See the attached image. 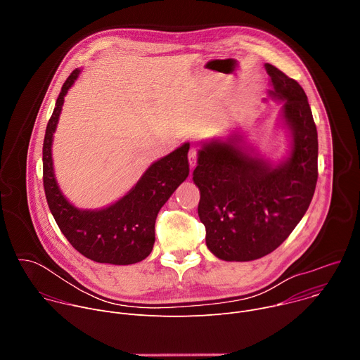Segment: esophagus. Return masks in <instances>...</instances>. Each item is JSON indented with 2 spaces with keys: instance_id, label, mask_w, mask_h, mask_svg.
I'll return each instance as SVG.
<instances>
[{
  "instance_id": "34e87169",
  "label": "esophagus",
  "mask_w": 360,
  "mask_h": 360,
  "mask_svg": "<svg viewBox=\"0 0 360 360\" xmlns=\"http://www.w3.org/2000/svg\"><path fill=\"white\" fill-rule=\"evenodd\" d=\"M188 161H189V167L193 168L196 165V161H198V148L196 146H192L189 149V153H188Z\"/></svg>"
}]
</instances>
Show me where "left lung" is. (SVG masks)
Returning a JSON list of instances; mask_svg holds the SVG:
<instances>
[{
  "label": "left lung",
  "mask_w": 360,
  "mask_h": 360,
  "mask_svg": "<svg viewBox=\"0 0 360 360\" xmlns=\"http://www.w3.org/2000/svg\"><path fill=\"white\" fill-rule=\"evenodd\" d=\"M269 96L281 101L278 125L289 149L272 162L246 145L239 131L203 142L192 179L198 215L217 258L248 262L274 252L300 222L318 181V131L303 88L271 64Z\"/></svg>",
  "instance_id": "left-lung-1"
}]
</instances>
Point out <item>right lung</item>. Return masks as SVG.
I'll list each match as a JSON object with an SVG mask.
<instances>
[{
	"label": "right lung",
	"mask_w": 360,
	"mask_h": 360,
	"mask_svg": "<svg viewBox=\"0 0 360 360\" xmlns=\"http://www.w3.org/2000/svg\"><path fill=\"white\" fill-rule=\"evenodd\" d=\"M79 74V68L74 70L64 82L45 131L42 179L48 207L64 236L85 258L111 265L136 264L152 252L160 210L189 175V142L150 164L139 181L108 207L101 210L77 208L65 198L57 182L53 141L64 98Z\"/></svg>",
	"instance_id": "add662e5"
}]
</instances>
